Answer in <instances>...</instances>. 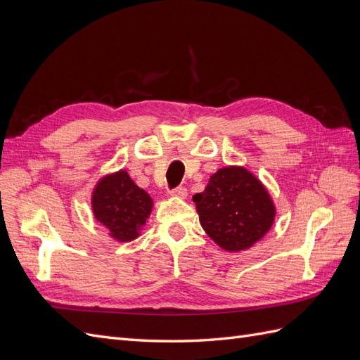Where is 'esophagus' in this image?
Here are the masks:
<instances>
[{"label": "esophagus", "mask_w": 360, "mask_h": 360, "mask_svg": "<svg viewBox=\"0 0 360 360\" xmlns=\"http://www.w3.org/2000/svg\"><path fill=\"white\" fill-rule=\"evenodd\" d=\"M169 193L172 195V197H176V198H186L188 197V189L184 188V186H179L176 189H172Z\"/></svg>", "instance_id": "1"}]
</instances>
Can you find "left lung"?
Wrapping results in <instances>:
<instances>
[{
  "label": "left lung",
  "mask_w": 360,
  "mask_h": 360,
  "mask_svg": "<svg viewBox=\"0 0 360 360\" xmlns=\"http://www.w3.org/2000/svg\"><path fill=\"white\" fill-rule=\"evenodd\" d=\"M204 231L222 249L238 252L252 246L275 219L270 195L248 169L226 167L210 177L204 192L193 195Z\"/></svg>",
  "instance_id": "8db88e82"
}]
</instances>
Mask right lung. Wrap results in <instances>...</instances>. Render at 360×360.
<instances>
[{
	"mask_svg": "<svg viewBox=\"0 0 360 360\" xmlns=\"http://www.w3.org/2000/svg\"><path fill=\"white\" fill-rule=\"evenodd\" d=\"M91 204L96 219L110 230L111 237L118 242H130L146 224L153 201L126 171H118L97 183Z\"/></svg>",
	"mask_w": 360,
	"mask_h": 360,
	"instance_id": "obj_1",
	"label": "right lung"
}]
</instances>
